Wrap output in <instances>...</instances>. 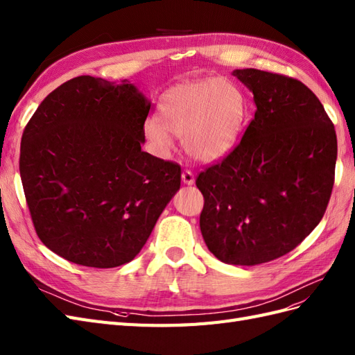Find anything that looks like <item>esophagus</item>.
Segmentation results:
<instances>
[{"mask_svg":"<svg viewBox=\"0 0 355 355\" xmlns=\"http://www.w3.org/2000/svg\"><path fill=\"white\" fill-rule=\"evenodd\" d=\"M194 180H196V178H194V175H193V171L185 170L184 173H182V182H184L185 185H193Z\"/></svg>","mask_w":355,"mask_h":355,"instance_id":"1","label":"esophagus"}]
</instances>
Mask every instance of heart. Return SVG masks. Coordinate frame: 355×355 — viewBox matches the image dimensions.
Listing matches in <instances>:
<instances>
[{
    "mask_svg": "<svg viewBox=\"0 0 355 355\" xmlns=\"http://www.w3.org/2000/svg\"><path fill=\"white\" fill-rule=\"evenodd\" d=\"M245 118L246 98L234 82L224 78L188 80L162 94L159 121H148L145 132L162 154L173 149L171 132L184 139L194 159L212 162L234 149Z\"/></svg>",
    "mask_w": 355,
    "mask_h": 355,
    "instance_id": "b5f03b06",
    "label": "heart"
}]
</instances>
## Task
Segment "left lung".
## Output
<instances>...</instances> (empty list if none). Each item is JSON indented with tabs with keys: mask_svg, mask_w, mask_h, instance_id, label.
I'll return each instance as SVG.
<instances>
[{
	"mask_svg": "<svg viewBox=\"0 0 355 355\" xmlns=\"http://www.w3.org/2000/svg\"><path fill=\"white\" fill-rule=\"evenodd\" d=\"M233 74L255 114L230 154L197 176L200 230L218 260L257 266L300 245L327 209L338 139L321 101L300 80L255 69Z\"/></svg>",
	"mask_w": 355,
	"mask_h": 355,
	"instance_id": "left-lung-1",
	"label": "left lung"
}]
</instances>
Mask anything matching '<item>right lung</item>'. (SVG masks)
<instances>
[{"label": "right lung", "instance_id": "right-lung-1", "mask_svg": "<svg viewBox=\"0 0 355 355\" xmlns=\"http://www.w3.org/2000/svg\"><path fill=\"white\" fill-rule=\"evenodd\" d=\"M150 101L128 80L79 76L42 101L19 171L40 241L74 264L130 263L180 188V166L141 150Z\"/></svg>", "mask_w": 355, "mask_h": 355}]
</instances>
